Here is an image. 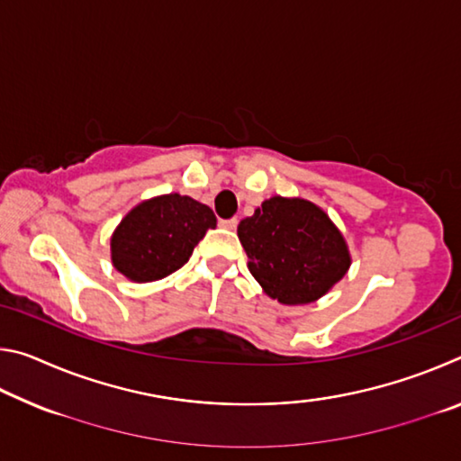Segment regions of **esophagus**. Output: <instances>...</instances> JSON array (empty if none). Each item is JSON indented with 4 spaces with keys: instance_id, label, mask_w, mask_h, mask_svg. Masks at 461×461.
<instances>
[{
    "instance_id": "esophagus-1",
    "label": "esophagus",
    "mask_w": 461,
    "mask_h": 461,
    "mask_svg": "<svg viewBox=\"0 0 461 461\" xmlns=\"http://www.w3.org/2000/svg\"><path fill=\"white\" fill-rule=\"evenodd\" d=\"M220 225L225 230H236L238 228V220L236 217H231V220H220Z\"/></svg>"
}]
</instances>
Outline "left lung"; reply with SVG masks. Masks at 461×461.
Segmentation results:
<instances>
[{
  "label": "left lung",
  "instance_id": "left-lung-1",
  "mask_svg": "<svg viewBox=\"0 0 461 461\" xmlns=\"http://www.w3.org/2000/svg\"><path fill=\"white\" fill-rule=\"evenodd\" d=\"M248 268L283 305H307L341 280L349 252L339 230L305 199L272 197L238 225Z\"/></svg>",
  "mask_w": 461,
  "mask_h": 461
}]
</instances>
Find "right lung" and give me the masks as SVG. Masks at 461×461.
Wrapping results in <instances>:
<instances>
[{
	"mask_svg": "<svg viewBox=\"0 0 461 461\" xmlns=\"http://www.w3.org/2000/svg\"><path fill=\"white\" fill-rule=\"evenodd\" d=\"M215 221L207 205L178 193L140 203L113 233V267L134 283L165 278L191 258Z\"/></svg>",
	"mask_w": 461,
	"mask_h": 461,
	"instance_id": "obj_1",
	"label": "right lung"
}]
</instances>
